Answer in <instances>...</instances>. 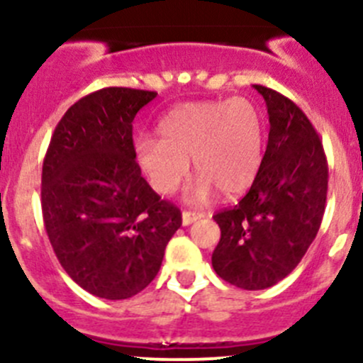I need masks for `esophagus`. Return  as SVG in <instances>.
<instances>
[{"label":"esophagus","instance_id":"1","mask_svg":"<svg viewBox=\"0 0 363 363\" xmlns=\"http://www.w3.org/2000/svg\"><path fill=\"white\" fill-rule=\"evenodd\" d=\"M203 214L199 211H182V225L188 226L191 225V223L199 221V219H202Z\"/></svg>","mask_w":363,"mask_h":363}]
</instances>
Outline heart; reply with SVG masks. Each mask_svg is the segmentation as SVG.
Returning a JSON list of instances; mask_svg holds the SVG:
<instances>
[{"instance_id":"1","label":"heart","mask_w":363,"mask_h":363,"mask_svg":"<svg viewBox=\"0 0 363 363\" xmlns=\"http://www.w3.org/2000/svg\"><path fill=\"white\" fill-rule=\"evenodd\" d=\"M158 138L135 140V160L160 195L177 189L188 172L196 175L188 188L189 202H203L212 186L233 195L255 181L263 158V121L256 105L242 96L193 101L160 121Z\"/></svg>"}]
</instances>
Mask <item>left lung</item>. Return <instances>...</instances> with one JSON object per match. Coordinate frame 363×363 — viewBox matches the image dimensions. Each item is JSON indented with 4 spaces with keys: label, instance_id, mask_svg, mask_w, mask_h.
Listing matches in <instances>:
<instances>
[{
    "label": "left lung",
    "instance_id": "8db88e82",
    "mask_svg": "<svg viewBox=\"0 0 363 363\" xmlns=\"http://www.w3.org/2000/svg\"><path fill=\"white\" fill-rule=\"evenodd\" d=\"M269 112V142L250 191L216 212L221 239L212 267L226 283L265 290L288 276L313 244L328 189L320 135L307 116L270 87L255 84Z\"/></svg>",
    "mask_w": 363,
    "mask_h": 363
}]
</instances>
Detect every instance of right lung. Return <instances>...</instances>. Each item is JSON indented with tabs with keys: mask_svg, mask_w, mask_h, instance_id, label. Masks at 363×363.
I'll return each instance as SVG.
<instances>
[{
	"mask_svg": "<svg viewBox=\"0 0 363 363\" xmlns=\"http://www.w3.org/2000/svg\"><path fill=\"white\" fill-rule=\"evenodd\" d=\"M156 91L104 87L54 130L42 168V214L67 274L91 295L123 300L158 274L181 211L147 184L135 160L133 119Z\"/></svg>",
	"mask_w": 363,
	"mask_h": 363,
	"instance_id": "add662e5",
	"label": "right lung"
}]
</instances>
